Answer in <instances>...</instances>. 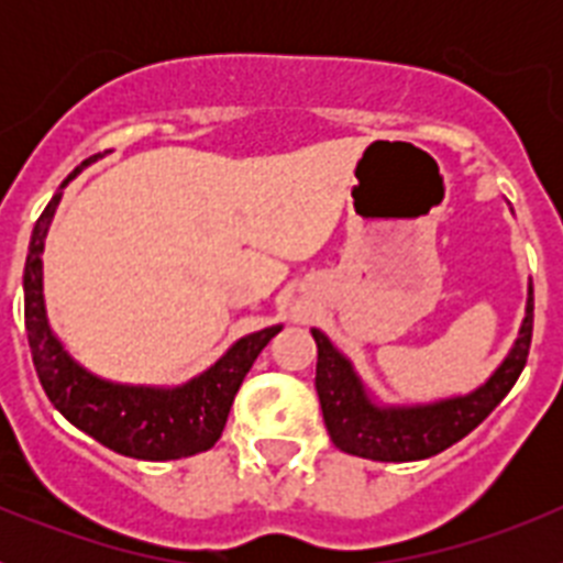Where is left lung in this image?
<instances>
[{
    "label": "left lung",
    "instance_id": "8db88e82",
    "mask_svg": "<svg viewBox=\"0 0 563 563\" xmlns=\"http://www.w3.org/2000/svg\"><path fill=\"white\" fill-rule=\"evenodd\" d=\"M318 346L316 391L324 426L335 449L375 462L429 460L467 437L514 389L533 338V285L527 292V312L514 350L479 389L426 406H377L355 375L352 363L321 330H312Z\"/></svg>",
    "mask_w": 563,
    "mask_h": 563
}]
</instances>
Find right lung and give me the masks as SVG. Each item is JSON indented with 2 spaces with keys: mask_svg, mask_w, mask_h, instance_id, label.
<instances>
[{
  "mask_svg": "<svg viewBox=\"0 0 563 563\" xmlns=\"http://www.w3.org/2000/svg\"><path fill=\"white\" fill-rule=\"evenodd\" d=\"M92 161H98V154L69 174L62 188ZM62 188L38 217L24 262V330H27L33 366L49 402L76 429L114 454L163 462L213 449V442L220 440L225 429L239 386L251 372L258 352L265 350L273 335L282 332V324L239 338L211 369L174 389L121 386L96 377L67 355L62 341L49 330L44 312L42 251L53 213L62 200Z\"/></svg>",
  "mask_w": 563,
  "mask_h": 563,
  "instance_id": "obj_1",
  "label": "right lung"
}]
</instances>
